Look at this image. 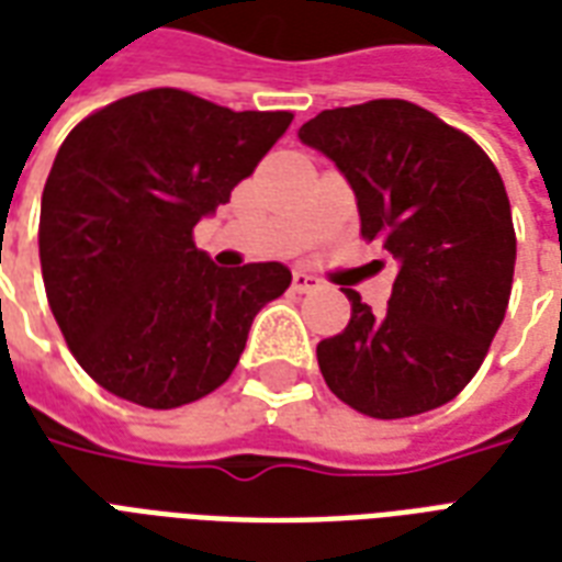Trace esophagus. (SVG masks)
Wrapping results in <instances>:
<instances>
[{
    "label": "esophagus",
    "instance_id": "34e87169",
    "mask_svg": "<svg viewBox=\"0 0 562 562\" xmlns=\"http://www.w3.org/2000/svg\"><path fill=\"white\" fill-rule=\"evenodd\" d=\"M293 286H296L299 293H314V290H319V278H314L311 272H305V269H296L293 272Z\"/></svg>",
    "mask_w": 562,
    "mask_h": 562
}]
</instances>
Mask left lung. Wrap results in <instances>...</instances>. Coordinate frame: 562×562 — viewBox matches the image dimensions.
I'll list each match as a JSON object with an SVG mask.
<instances>
[{
	"mask_svg": "<svg viewBox=\"0 0 562 562\" xmlns=\"http://www.w3.org/2000/svg\"><path fill=\"white\" fill-rule=\"evenodd\" d=\"M356 192L361 234L396 278L385 314L356 290L349 326L316 344L326 385L361 415L412 417L471 382L504 323L516 231L504 180L474 138L408 100L326 109L299 130Z\"/></svg>",
	"mask_w": 562,
	"mask_h": 562,
	"instance_id": "8db88e82",
	"label": "left lung"
}]
</instances>
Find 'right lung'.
Masks as SVG:
<instances>
[{
  "instance_id": "right-lung-1",
  "label": "right lung",
  "mask_w": 562,
  "mask_h": 562,
  "mask_svg": "<svg viewBox=\"0 0 562 562\" xmlns=\"http://www.w3.org/2000/svg\"><path fill=\"white\" fill-rule=\"evenodd\" d=\"M290 112H234L177 88L105 105L58 147L41 198V272L74 358L105 391L177 408L216 391L293 276L225 269L192 227L231 201Z\"/></svg>"
}]
</instances>
